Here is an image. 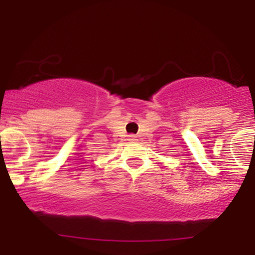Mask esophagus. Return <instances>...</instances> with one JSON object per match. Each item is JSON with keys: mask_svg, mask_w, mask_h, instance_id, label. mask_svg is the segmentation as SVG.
Instances as JSON below:
<instances>
[{"mask_svg": "<svg viewBox=\"0 0 255 255\" xmlns=\"http://www.w3.org/2000/svg\"><path fill=\"white\" fill-rule=\"evenodd\" d=\"M128 139H129L130 141H135V140H136V136H135V135H133V134H130V135L128 136Z\"/></svg>", "mask_w": 255, "mask_h": 255, "instance_id": "1", "label": "esophagus"}]
</instances>
